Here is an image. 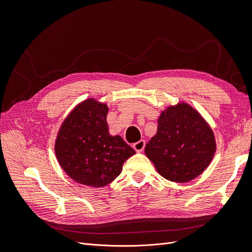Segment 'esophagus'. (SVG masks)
<instances>
[{
    "mask_svg": "<svg viewBox=\"0 0 252 252\" xmlns=\"http://www.w3.org/2000/svg\"><path fill=\"white\" fill-rule=\"evenodd\" d=\"M132 147H133V149H134L136 152H142V151L144 150V148H145V141H144V140H141V141H139V142L134 143V144L132 145Z\"/></svg>",
    "mask_w": 252,
    "mask_h": 252,
    "instance_id": "1",
    "label": "esophagus"
}]
</instances>
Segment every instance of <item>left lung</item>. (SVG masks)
<instances>
[{"instance_id":"left-lung-1","label":"left lung","mask_w":252,"mask_h":252,"mask_svg":"<svg viewBox=\"0 0 252 252\" xmlns=\"http://www.w3.org/2000/svg\"><path fill=\"white\" fill-rule=\"evenodd\" d=\"M216 151L215 135L201 114L185 103L170 106L158 120V131L145 154L165 179L185 183L210 164Z\"/></svg>"}]
</instances>
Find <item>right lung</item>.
I'll list each match as a JSON object with an SVG mask.
<instances>
[{"instance_id":"1","label":"right lung","mask_w":252,"mask_h":252,"mask_svg":"<svg viewBox=\"0 0 252 252\" xmlns=\"http://www.w3.org/2000/svg\"><path fill=\"white\" fill-rule=\"evenodd\" d=\"M107 105L88 98L66 118L56 141L61 167L75 182L103 187L122 171L128 158L135 154L120 135L108 132Z\"/></svg>"}]
</instances>
